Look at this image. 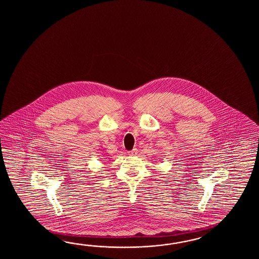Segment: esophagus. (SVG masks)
<instances>
[{"label": "esophagus", "instance_id": "1", "mask_svg": "<svg viewBox=\"0 0 259 259\" xmlns=\"http://www.w3.org/2000/svg\"><path fill=\"white\" fill-rule=\"evenodd\" d=\"M127 154H128V155H132V156L135 155V154H137V149H133L132 151H128Z\"/></svg>", "mask_w": 259, "mask_h": 259}]
</instances>
